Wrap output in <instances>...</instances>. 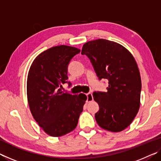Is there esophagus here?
<instances>
[{"instance_id": "obj_1", "label": "esophagus", "mask_w": 161, "mask_h": 161, "mask_svg": "<svg viewBox=\"0 0 161 161\" xmlns=\"http://www.w3.org/2000/svg\"><path fill=\"white\" fill-rule=\"evenodd\" d=\"M87 97V99H86V102H92L93 100V97H92V93H88L86 94Z\"/></svg>"}]
</instances>
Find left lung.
I'll return each instance as SVG.
<instances>
[{"label": "left lung", "instance_id": "left-lung-1", "mask_svg": "<svg viewBox=\"0 0 161 161\" xmlns=\"http://www.w3.org/2000/svg\"><path fill=\"white\" fill-rule=\"evenodd\" d=\"M81 54L90 59L99 80L107 79V92H94L99 103L95 114L98 125L111 132L129 126L140 108L141 80L132 54L123 45L105 39L84 44Z\"/></svg>", "mask_w": 161, "mask_h": 161}]
</instances>
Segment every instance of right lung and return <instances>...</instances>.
<instances>
[{
  "label": "right lung",
  "instance_id": "add662e5",
  "mask_svg": "<svg viewBox=\"0 0 161 161\" xmlns=\"http://www.w3.org/2000/svg\"><path fill=\"white\" fill-rule=\"evenodd\" d=\"M80 53L67 45L53 47L36 57L27 79V97L32 116L42 130L53 137L72 131L77 126L87 97L61 89L67 82V67Z\"/></svg>",
  "mask_w": 161,
  "mask_h": 161
}]
</instances>
